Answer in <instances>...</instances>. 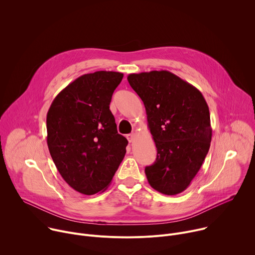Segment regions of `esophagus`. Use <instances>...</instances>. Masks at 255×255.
Returning <instances> with one entry per match:
<instances>
[{
  "mask_svg": "<svg viewBox=\"0 0 255 255\" xmlns=\"http://www.w3.org/2000/svg\"><path fill=\"white\" fill-rule=\"evenodd\" d=\"M127 139L129 142H133L134 139H135V134L134 133H131V134H128L127 135Z\"/></svg>",
  "mask_w": 255,
  "mask_h": 255,
  "instance_id": "34e87169",
  "label": "esophagus"
}]
</instances>
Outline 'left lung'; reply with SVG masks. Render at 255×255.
<instances>
[{
	"mask_svg": "<svg viewBox=\"0 0 255 255\" xmlns=\"http://www.w3.org/2000/svg\"><path fill=\"white\" fill-rule=\"evenodd\" d=\"M131 88L142 100L155 142V162L145 167L149 185L173 196L184 192L209 151L212 127L202 93L167 70L130 74Z\"/></svg>",
	"mask_w": 255,
	"mask_h": 255,
	"instance_id": "1",
	"label": "left lung"
}]
</instances>
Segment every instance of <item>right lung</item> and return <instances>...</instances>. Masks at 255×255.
<instances>
[{
	"instance_id": "right-lung-1",
	"label": "right lung",
	"mask_w": 255,
	"mask_h": 255,
	"mask_svg": "<svg viewBox=\"0 0 255 255\" xmlns=\"http://www.w3.org/2000/svg\"><path fill=\"white\" fill-rule=\"evenodd\" d=\"M123 79L117 71L83 75L53 100L46 117L47 145L66 184L84 195L104 192L128 144L118 134L110 103Z\"/></svg>"
}]
</instances>
